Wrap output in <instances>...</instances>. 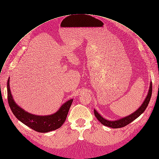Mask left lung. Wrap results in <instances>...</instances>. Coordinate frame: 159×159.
Here are the masks:
<instances>
[{"label": "left lung", "instance_id": "1", "mask_svg": "<svg viewBox=\"0 0 159 159\" xmlns=\"http://www.w3.org/2000/svg\"><path fill=\"white\" fill-rule=\"evenodd\" d=\"M152 83L151 82L148 93L147 96L145 100H144L143 103H142V105L138 108V109L136 110L134 112L132 113L131 114L126 116V117H124L123 118H121L117 120L111 121V120H108L103 118L100 114H98V112L96 110L94 109V113L95 117L97 118V120L102 125L108 126V127H111L113 129H118V128L123 127V126H125L126 125H129L132 121L137 119L139 116L141 115V114L144 112V111L146 110L148 106V105L150 102V100L152 97Z\"/></svg>", "mask_w": 159, "mask_h": 159}]
</instances>
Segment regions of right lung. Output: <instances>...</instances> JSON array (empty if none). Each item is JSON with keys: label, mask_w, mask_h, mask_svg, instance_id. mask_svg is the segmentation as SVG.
Segmentation results:
<instances>
[{"label": "right lung", "mask_w": 159, "mask_h": 159, "mask_svg": "<svg viewBox=\"0 0 159 159\" xmlns=\"http://www.w3.org/2000/svg\"><path fill=\"white\" fill-rule=\"evenodd\" d=\"M7 89L8 103L15 117L30 129L41 133L60 128L66 119L73 102V99H70L63 103L56 113L47 116H38L25 111L15 103L10 90L9 78L7 83Z\"/></svg>", "instance_id": "right-lung-1"}]
</instances>
